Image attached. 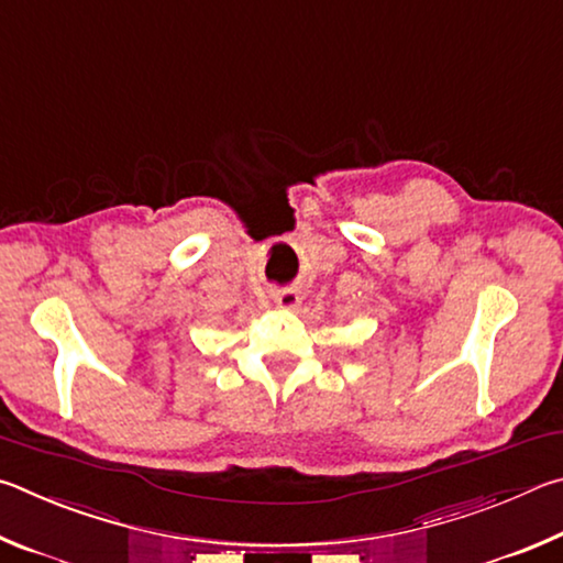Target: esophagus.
<instances>
[{"label":"esophagus","mask_w":563,"mask_h":563,"mask_svg":"<svg viewBox=\"0 0 563 563\" xmlns=\"http://www.w3.org/2000/svg\"><path fill=\"white\" fill-rule=\"evenodd\" d=\"M273 300H275V305H278V308L292 310L295 305L300 302V292L295 290V288H283V290H278V292L273 295Z\"/></svg>","instance_id":"obj_1"}]
</instances>
